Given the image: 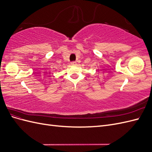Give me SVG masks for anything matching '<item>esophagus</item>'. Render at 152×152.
<instances>
[{
	"mask_svg": "<svg viewBox=\"0 0 152 152\" xmlns=\"http://www.w3.org/2000/svg\"><path fill=\"white\" fill-rule=\"evenodd\" d=\"M71 65H77V62L72 61V62H71Z\"/></svg>",
	"mask_w": 152,
	"mask_h": 152,
	"instance_id": "obj_1",
	"label": "esophagus"
}]
</instances>
